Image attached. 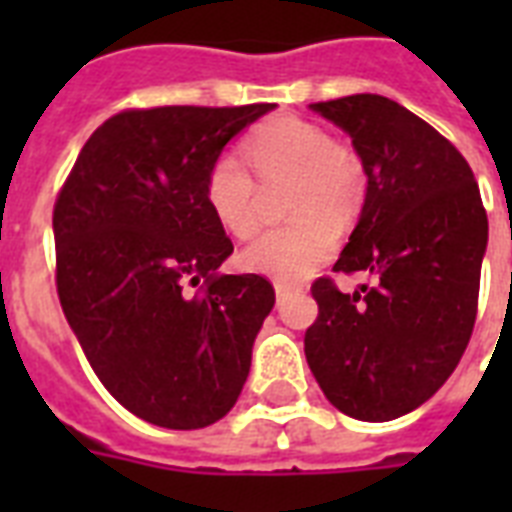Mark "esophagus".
Instances as JSON below:
<instances>
[{"mask_svg": "<svg viewBox=\"0 0 512 512\" xmlns=\"http://www.w3.org/2000/svg\"><path fill=\"white\" fill-rule=\"evenodd\" d=\"M273 289H276V297H279V300H284V297H289L292 292H295V287H289V284H284V281H276Z\"/></svg>", "mask_w": 512, "mask_h": 512, "instance_id": "obj_1", "label": "esophagus"}]
</instances>
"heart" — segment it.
Returning a JSON list of instances; mask_svg holds the SVG:
<instances>
[{
    "instance_id": "obj_1",
    "label": "heart",
    "mask_w": 512,
    "mask_h": 512,
    "mask_svg": "<svg viewBox=\"0 0 512 512\" xmlns=\"http://www.w3.org/2000/svg\"><path fill=\"white\" fill-rule=\"evenodd\" d=\"M244 156L263 183L292 177L289 209L300 217L249 241L241 265L249 273L297 284L329 263L340 247L335 217L350 215L364 196V172L348 148L332 143L319 124L279 116L244 140ZM204 201L217 225L236 239L257 228L260 188L236 154L217 156L204 180Z\"/></svg>"
}]
</instances>
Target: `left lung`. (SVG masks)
I'll return each mask as SVG.
<instances>
[{
    "label": "left lung",
    "mask_w": 512,
    "mask_h": 512,
    "mask_svg": "<svg viewBox=\"0 0 512 512\" xmlns=\"http://www.w3.org/2000/svg\"><path fill=\"white\" fill-rule=\"evenodd\" d=\"M350 135L366 175L358 223L335 271H364L353 295L311 287L319 319L305 358L348 417L388 422L436 393L468 348L489 241L468 162L420 116L382 95L311 103Z\"/></svg>",
    "instance_id": "obj_1"
}]
</instances>
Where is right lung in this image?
<instances>
[{
	"mask_svg": "<svg viewBox=\"0 0 512 512\" xmlns=\"http://www.w3.org/2000/svg\"><path fill=\"white\" fill-rule=\"evenodd\" d=\"M273 108L122 111L92 132L55 201L68 327L108 393L159 428L231 412L276 303L263 276L217 273L233 244L204 201L212 162Z\"/></svg>",
	"mask_w": 512,
	"mask_h": 512,
	"instance_id": "1",
	"label": "right lung"
}]
</instances>
